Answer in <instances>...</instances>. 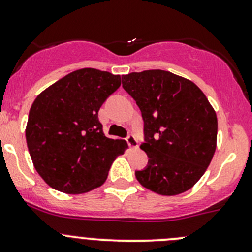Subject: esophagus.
Returning <instances> with one entry per match:
<instances>
[{
	"label": "esophagus",
	"instance_id": "34e87169",
	"mask_svg": "<svg viewBox=\"0 0 252 252\" xmlns=\"http://www.w3.org/2000/svg\"><path fill=\"white\" fill-rule=\"evenodd\" d=\"M126 142H128V145L131 147V149H136V147L139 146L138 139H136L134 135H129L128 138H126Z\"/></svg>",
	"mask_w": 252,
	"mask_h": 252
}]
</instances>
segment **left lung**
Masks as SVG:
<instances>
[{"label": "left lung", "mask_w": 252, "mask_h": 252, "mask_svg": "<svg viewBox=\"0 0 252 252\" xmlns=\"http://www.w3.org/2000/svg\"><path fill=\"white\" fill-rule=\"evenodd\" d=\"M123 88L144 119L147 167L135 177L146 189L173 196L191 189L210 166L217 146V116L201 89L161 69L129 73Z\"/></svg>", "instance_id": "left-lung-1"}]
</instances>
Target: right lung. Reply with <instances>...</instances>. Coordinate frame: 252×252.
I'll list each match as a JSON object with an SVG mask.
<instances>
[{"mask_svg": "<svg viewBox=\"0 0 252 252\" xmlns=\"http://www.w3.org/2000/svg\"><path fill=\"white\" fill-rule=\"evenodd\" d=\"M121 86V75L94 68L74 70L37 95L25 138L35 169L65 194H84L106 182L126 140L103 134L98 111Z\"/></svg>", "mask_w": 252, "mask_h": 252, "instance_id": "add662e5", "label": "right lung"}]
</instances>
